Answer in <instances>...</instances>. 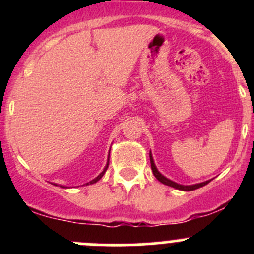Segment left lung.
I'll return each instance as SVG.
<instances>
[{"instance_id": "obj_1", "label": "left lung", "mask_w": 254, "mask_h": 254, "mask_svg": "<svg viewBox=\"0 0 254 254\" xmlns=\"http://www.w3.org/2000/svg\"><path fill=\"white\" fill-rule=\"evenodd\" d=\"M150 161H151V170H152L153 176H155L156 178H157L158 181L161 182V183L166 184V186L173 187V188H176V189H181V190H194V189L200 188V187L205 186V184H207V183H209V182H210V181L203 182V183L194 184V186H182V184L175 183V182L170 181V179H167V178H166V177H163L162 175H161L160 172H158L157 168H156V166H155V163H153V158H152V156H151V153H150Z\"/></svg>"}]
</instances>
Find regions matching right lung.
<instances>
[{
    "label": "right lung",
    "mask_w": 254,
    "mask_h": 254,
    "mask_svg": "<svg viewBox=\"0 0 254 254\" xmlns=\"http://www.w3.org/2000/svg\"><path fill=\"white\" fill-rule=\"evenodd\" d=\"M108 165H109V160H108V163H107V166H106V168H104V171H103V172H102V173H101V175H99L98 177H97V178H94V179H93V181H91V182H89V184H93V183H96V182H98V181H99V179H101V178H102V177H103V175H104V172H106V171H107V168H108ZM87 184H88V183H87Z\"/></svg>",
    "instance_id": "add662e5"
}]
</instances>
